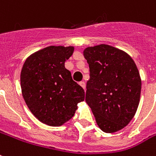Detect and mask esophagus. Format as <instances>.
I'll return each mask as SVG.
<instances>
[{
    "mask_svg": "<svg viewBox=\"0 0 156 156\" xmlns=\"http://www.w3.org/2000/svg\"><path fill=\"white\" fill-rule=\"evenodd\" d=\"M79 84H80L81 86L83 87V89L86 88V83H85V82H83V81H82V82H80V83H79Z\"/></svg>",
    "mask_w": 156,
    "mask_h": 156,
    "instance_id": "1",
    "label": "esophagus"
}]
</instances>
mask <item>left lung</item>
Instances as JSON below:
<instances>
[{
	"label": "left lung",
	"instance_id": "1",
	"mask_svg": "<svg viewBox=\"0 0 156 156\" xmlns=\"http://www.w3.org/2000/svg\"><path fill=\"white\" fill-rule=\"evenodd\" d=\"M83 55L89 65L86 101L97 125L105 133H115L129 123L136 114L141 81L133 59L108 45L87 47Z\"/></svg>",
	"mask_w": 156,
	"mask_h": 156
}]
</instances>
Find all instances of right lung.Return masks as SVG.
Returning <instances> with one entry per match:
<instances>
[{
    "instance_id": "1",
    "label": "right lung",
    "mask_w": 156,
    "mask_h": 156,
    "mask_svg": "<svg viewBox=\"0 0 156 156\" xmlns=\"http://www.w3.org/2000/svg\"><path fill=\"white\" fill-rule=\"evenodd\" d=\"M73 52V46H48L30 55L22 68L23 99L33 115L47 125L69 120L78 103L84 101V90L65 67Z\"/></svg>"
}]
</instances>
